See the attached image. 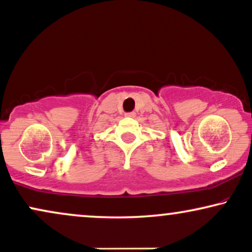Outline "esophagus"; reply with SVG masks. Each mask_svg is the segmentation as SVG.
Here are the masks:
<instances>
[{
    "mask_svg": "<svg viewBox=\"0 0 252 252\" xmlns=\"http://www.w3.org/2000/svg\"><path fill=\"white\" fill-rule=\"evenodd\" d=\"M126 117H135V112H128V113H126Z\"/></svg>",
    "mask_w": 252,
    "mask_h": 252,
    "instance_id": "esophagus-1",
    "label": "esophagus"
}]
</instances>
